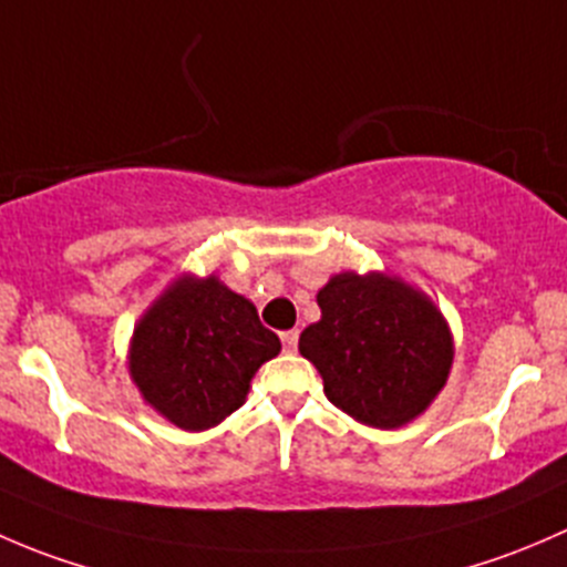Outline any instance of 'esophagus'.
I'll return each mask as SVG.
<instances>
[{
	"instance_id": "esophagus-1",
	"label": "esophagus",
	"mask_w": 567,
	"mask_h": 567,
	"mask_svg": "<svg viewBox=\"0 0 567 567\" xmlns=\"http://www.w3.org/2000/svg\"><path fill=\"white\" fill-rule=\"evenodd\" d=\"M282 348L285 351H296V346H299V331L296 329H288V331H282Z\"/></svg>"
}]
</instances>
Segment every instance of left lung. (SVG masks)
<instances>
[{"label":"left lung","mask_w":567,"mask_h":567,"mask_svg":"<svg viewBox=\"0 0 567 567\" xmlns=\"http://www.w3.org/2000/svg\"><path fill=\"white\" fill-rule=\"evenodd\" d=\"M318 307L299 351L337 409L381 431L431 409L455 357L453 331L431 296L386 271H342L318 290Z\"/></svg>","instance_id":"obj_1"}]
</instances>
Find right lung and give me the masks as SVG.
<instances>
[{
    "label": "right lung",
    "mask_w": 567,
    "mask_h": 567,
    "mask_svg": "<svg viewBox=\"0 0 567 567\" xmlns=\"http://www.w3.org/2000/svg\"><path fill=\"white\" fill-rule=\"evenodd\" d=\"M282 342L247 296L216 274H181L136 320L128 373L142 400L181 431H208L247 403Z\"/></svg>",
    "instance_id": "obj_1"
}]
</instances>
